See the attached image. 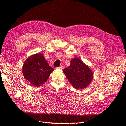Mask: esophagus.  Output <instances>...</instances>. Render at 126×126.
<instances>
[{
  "instance_id": "obj_1",
  "label": "esophagus",
  "mask_w": 126,
  "mask_h": 126,
  "mask_svg": "<svg viewBox=\"0 0 126 126\" xmlns=\"http://www.w3.org/2000/svg\"><path fill=\"white\" fill-rule=\"evenodd\" d=\"M57 69H63V66H62V65H61V66H60L59 67H57Z\"/></svg>"
}]
</instances>
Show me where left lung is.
<instances>
[{
	"instance_id": "8db88e82",
	"label": "left lung",
	"mask_w": 126,
	"mask_h": 126,
	"mask_svg": "<svg viewBox=\"0 0 126 126\" xmlns=\"http://www.w3.org/2000/svg\"><path fill=\"white\" fill-rule=\"evenodd\" d=\"M70 62V66L63 71L67 79L76 89L86 88L93 79V72L79 58H74Z\"/></svg>"
}]
</instances>
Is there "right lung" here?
Listing matches in <instances>:
<instances>
[{
  "label": "right lung",
  "instance_id": "add662e5",
  "mask_svg": "<svg viewBox=\"0 0 126 126\" xmlns=\"http://www.w3.org/2000/svg\"><path fill=\"white\" fill-rule=\"evenodd\" d=\"M54 69L49 66L43 54L32 55L25 61L23 73L25 80L35 87L43 85L49 78Z\"/></svg>",
  "mask_w": 126,
  "mask_h": 126
}]
</instances>
